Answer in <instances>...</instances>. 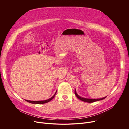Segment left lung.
I'll use <instances>...</instances> for the list:
<instances>
[{"instance_id":"left-lung-1","label":"left lung","mask_w":129,"mask_h":129,"mask_svg":"<svg viewBox=\"0 0 129 129\" xmlns=\"http://www.w3.org/2000/svg\"><path fill=\"white\" fill-rule=\"evenodd\" d=\"M75 93L76 96H77L79 100H81L82 101H83V102H87V103H93V102H96V101L103 100L105 99L106 98V97H105V98H102V99H89L83 98H82V97H81V96H80L79 95H78V94H77V92H76V90H75Z\"/></svg>"}]
</instances>
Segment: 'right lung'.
Segmentation results:
<instances>
[{"label": "right lung", "instance_id": "obj_1", "mask_svg": "<svg viewBox=\"0 0 129 129\" xmlns=\"http://www.w3.org/2000/svg\"><path fill=\"white\" fill-rule=\"evenodd\" d=\"M57 93V92H56V93H55L54 94V95L53 96H52L51 98L47 100H45V101H28V100H25L26 102H28V103H31V104H45V103H48L49 102H50V101H51L53 98L54 97L55 95H56Z\"/></svg>", "mask_w": 129, "mask_h": 129}]
</instances>
